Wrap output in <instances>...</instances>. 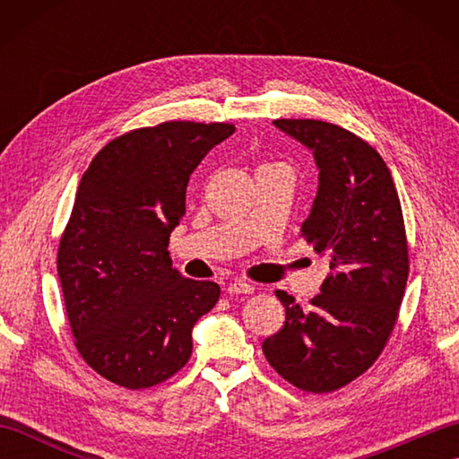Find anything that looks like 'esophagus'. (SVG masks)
<instances>
[{
	"label": "esophagus",
	"instance_id": "esophagus-1",
	"mask_svg": "<svg viewBox=\"0 0 459 459\" xmlns=\"http://www.w3.org/2000/svg\"><path fill=\"white\" fill-rule=\"evenodd\" d=\"M255 291V286L247 284V281H232V284L227 286V294L230 296H238V294H252Z\"/></svg>",
	"mask_w": 459,
	"mask_h": 459
}]
</instances>
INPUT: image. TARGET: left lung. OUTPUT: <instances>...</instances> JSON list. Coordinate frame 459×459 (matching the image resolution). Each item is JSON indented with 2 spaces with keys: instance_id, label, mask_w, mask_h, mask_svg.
<instances>
[{
  "instance_id": "obj_1",
  "label": "left lung",
  "mask_w": 459,
  "mask_h": 459,
  "mask_svg": "<svg viewBox=\"0 0 459 459\" xmlns=\"http://www.w3.org/2000/svg\"><path fill=\"white\" fill-rule=\"evenodd\" d=\"M314 153L317 195L301 235L327 260L307 307L278 290L286 324L262 343L280 377L306 393H331L375 363L396 324L408 280V245L386 163L355 134L321 120H274Z\"/></svg>"
}]
</instances>
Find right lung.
<instances>
[{
    "instance_id": "right-lung-1",
    "label": "right lung",
    "mask_w": 459,
    "mask_h": 459,
    "mask_svg": "<svg viewBox=\"0 0 459 459\" xmlns=\"http://www.w3.org/2000/svg\"><path fill=\"white\" fill-rule=\"evenodd\" d=\"M232 124L163 122L106 143L84 171L58 245L56 270L74 345L124 388L173 377L193 327L214 307V281L171 268L169 235L185 214L189 175Z\"/></svg>"
}]
</instances>
